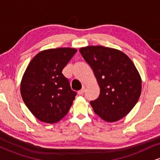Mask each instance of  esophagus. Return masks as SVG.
I'll return each instance as SVG.
<instances>
[{
	"label": "esophagus",
	"mask_w": 160,
	"mask_h": 160,
	"mask_svg": "<svg viewBox=\"0 0 160 160\" xmlns=\"http://www.w3.org/2000/svg\"><path fill=\"white\" fill-rule=\"evenodd\" d=\"M85 92V88H82V89H80V91H78V95H82Z\"/></svg>",
	"instance_id": "1"
}]
</instances>
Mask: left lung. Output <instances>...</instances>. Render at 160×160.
<instances>
[{"instance_id":"left-lung-1","label":"left lung","mask_w":160,"mask_h":160,"mask_svg":"<svg viewBox=\"0 0 160 160\" xmlns=\"http://www.w3.org/2000/svg\"><path fill=\"white\" fill-rule=\"evenodd\" d=\"M92 69L100 86V95L91 101L94 112L107 122L127 115L138 101L141 80L132 60L117 49L91 46L80 49Z\"/></svg>"}]
</instances>
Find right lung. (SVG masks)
Here are the masks:
<instances>
[{"mask_svg":"<svg viewBox=\"0 0 160 160\" xmlns=\"http://www.w3.org/2000/svg\"><path fill=\"white\" fill-rule=\"evenodd\" d=\"M77 52L73 48L42 51L28 65L21 82L25 105L36 118L55 123L68 112L77 95L62 70Z\"/></svg>","mask_w":160,"mask_h":160,"instance_id":"add662e5","label":"right lung"}]
</instances>
